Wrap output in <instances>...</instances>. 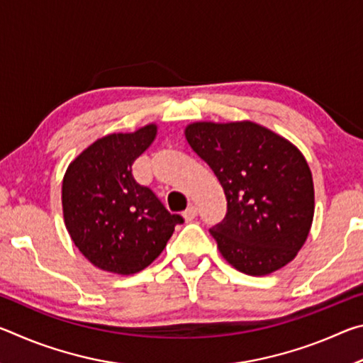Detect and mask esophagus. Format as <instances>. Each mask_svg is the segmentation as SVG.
I'll use <instances>...</instances> for the list:
<instances>
[{
  "instance_id": "1",
  "label": "esophagus",
  "mask_w": 363,
  "mask_h": 363,
  "mask_svg": "<svg viewBox=\"0 0 363 363\" xmlns=\"http://www.w3.org/2000/svg\"><path fill=\"white\" fill-rule=\"evenodd\" d=\"M196 213H199V210H196V206H194V205H190L189 208H187V210L186 211H184V214H182V216H184V219H186L187 220V223H189V220H192L195 216H196Z\"/></svg>"
}]
</instances>
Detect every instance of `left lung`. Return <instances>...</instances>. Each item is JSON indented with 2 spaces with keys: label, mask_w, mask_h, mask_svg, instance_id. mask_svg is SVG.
I'll list each match as a JSON object with an SVG mask.
<instances>
[{
  "label": "left lung",
  "mask_w": 363,
  "mask_h": 363,
  "mask_svg": "<svg viewBox=\"0 0 363 363\" xmlns=\"http://www.w3.org/2000/svg\"><path fill=\"white\" fill-rule=\"evenodd\" d=\"M189 145L210 164L227 199L210 230L224 259L247 275H269L296 257L314 219V181L301 150L255 121H194Z\"/></svg>",
  "instance_id": "8db88e82"
}]
</instances>
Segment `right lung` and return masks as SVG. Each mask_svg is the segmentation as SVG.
Listing matches in <instances>:
<instances>
[{
  "label": "right lung",
  "instance_id": "obj_1",
  "mask_svg": "<svg viewBox=\"0 0 363 363\" xmlns=\"http://www.w3.org/2000/svg\"><path fill=\"white\" fill-rule=\"evenodd\" d=\"M157 123L112 133L70 162L62 181V213L75 247L97 269L118 275L144 270L162 255L182 223L131 167L157 138Z\"/></svg>",
  "mask_w": 363,
  "mask_h": 363
}]
</instances>
